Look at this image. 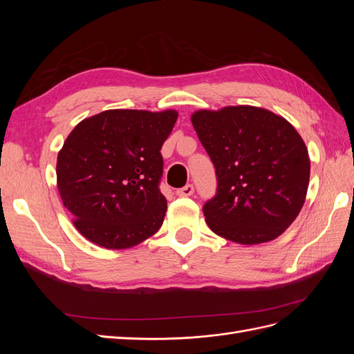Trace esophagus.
Returning <instances> with one entry per match:
<instances>
[{
	"label": "esophagus",
	"mask_w": 354,
	"mask_h": 354,
	"mask_svg": "<svg viewBox=\"0 0 354 354\" xmlns=\"http://www.w3.org/2000/svg\"><path fill=\"white\" fill-rule=\"evenodd\" d=\"M194 192H195V187H194V185H186L185 187H181V189H177V196H181V198H185V196H192L194 195Z\"/></svg>",
	"instance_id": "esophagus-1"
}]
</instances>
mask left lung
Wrapping results in <instances>:
<instances>
[{
	"label": "left lung",
	"instance_id": "8db88e82",
	"mask_svg": "<svg viewBox=\"0 0 354 354\" xmlns=\"http://www.w3.org/2000/svg\"><path fill=\"white\" fill-rule=\"evenodd\" d=\"M192 124L216 168L217 192L202 208L209 229L243 245L282 234L303 208L310 178L295 128L254 106L198 111Z\"/></svg>",
	"mask_w": 354,
	"mask_h": 354
}]
</instances>
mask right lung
I'll list each match as a JSON object with an SVG mask.
<instances>
[{
  "instance_id": "1",
  "label": "right lung",
  "mask_w": 354,
  "mask_h": 354,
  "mask_svg": "<svg viewBox=\"0 0 354 354\" xmlns=\"http://www.w3.org/2000/svg\"><path fill=\"white\" fill-rule=\"evenodd\" d=\"M176 121V111L113 109L73 128L57 156V189L84 238L124 250L162 226L160 147Z\"/></svg>"
}]
</instances>
